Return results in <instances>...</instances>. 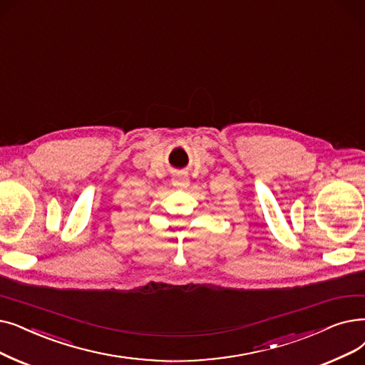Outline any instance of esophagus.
<instances>
[{"label": "esophagus", "mask_w": 365, "mask_h": 365, "mask_svg": "<svg viewBox=\"0 0 365 365\" xmlns=\"http://www.w3.org/2000/svg\"><path fill=\"white\" fill-rule=\"evenodd\" d=\"M173 186L178 189H186L189 186V178L185 176V174H179V176L173 179Z\"/></svg>", "instance_id": "obj_1"}]
</instances>
